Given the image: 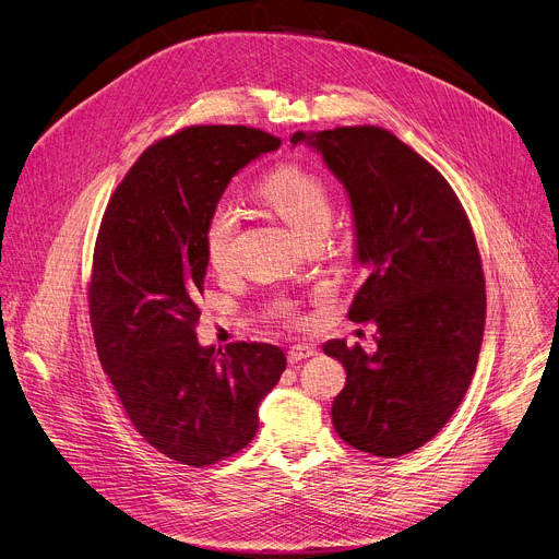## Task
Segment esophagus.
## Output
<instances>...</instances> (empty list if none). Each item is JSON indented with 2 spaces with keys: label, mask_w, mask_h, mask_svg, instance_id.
I'll use <instances>...</instances> for the list:
<instances>
[{
  "label": "esophagus",
  "mask_w": 559,
  "mask_h": 559,
  "mask_svg": "<svg viewBox=\"0 0 559 559\" xmlns=\"http://www.w3.org/2000/svg\"><path fill=\"white\" fill-rule=\"evenodd\" d=\"M317 354V347L312 343H296L287 349V361L289 364H298L302 359H310Z\"/></svg>",
  "instance_id": "esophagus-1"
}]
</instances>
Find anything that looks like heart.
<instances>
[{
	"label": "heart",
	"mask_w": 559,
	"mask_h": 559,
	"mask_svg": "<svg viewBox=\"0 0 559 559\" xmlns=\"http://www.w3.org/2000/svg\"><path fill=\"white\" fill-rule=\"evenodd\" d=\"M259 195L300 238L317 231H328L332 223V195L328 185L310 169L287 163L276 167L259 187ZM236 212L221 202L216 205L202 229L205 251L212 267L221 270L229 261V251L236 238ZM272 314L281 321L294 323L296 308L292 300H276Z\"/></svg>",
	"instance_id": "1"
}]
</instances>
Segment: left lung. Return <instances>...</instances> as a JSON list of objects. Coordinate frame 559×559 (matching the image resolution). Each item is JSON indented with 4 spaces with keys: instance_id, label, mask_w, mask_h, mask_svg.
<instances>
[{
    "instance_id": "1",
    "label": "left lung",
    "mask_w": 559,
    "mask_h": 559,
    "mask_svg": "<svg viewBox=\"0 0 559 559\" xmlns=\"http://www.w3.org/2000/svg\"><path fill=\"white\" fill-rule=\"evenodd\" d=\"M343 182L366 278L347 319L377 325V352L328 341L345 388L332 403L338 437L374 456L430 441L473 381L486 321L477 240L460 198L415 148L381 127L296 131Z\"/></svg>"
}]
</instances>
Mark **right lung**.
Returning a JSON list of instances; mask_svg holds the SVG:
<instances>
[{
    "mask_svg": "<svg viewBox=\"0 0 559 559\" xmlns=\"http://www.w3.org/2000/svg\"><path fill=\"white\" fill-rule=\"evenodd\" d=\"M278 146L238 124L163 138L118 185L97 231L88 310L99 364L135 430L178 464L202 468L242 450L287 366L270 343L221 352L195 338L210 265L202 229L229 180Z\"/></svg>",
    "mask_w": 559,
    "mask_h": 559,
    "instance_id": "right-lung-1",
    "label": "right lung"
}]
</instances>
